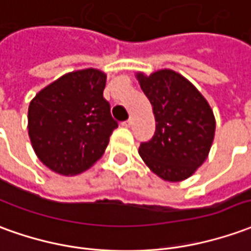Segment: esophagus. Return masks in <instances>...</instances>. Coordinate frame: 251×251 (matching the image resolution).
<instances>
[{
  "instance_id": "1",
  "label": "esophagus",
  "mask_w": 251,
  "mask_h": 251,
  "mask_svg": "<svg viewBox=\"0 0 251 251\" xmlns=\"http://www.w3.org/2000/svg\"><path fill=\"white\" fill-rule=\"evenodd\" d=\"M130 125H131V120H130V118L122 122V126H125V127H129V126H130Z\"/></svg>"
}]
</instances>
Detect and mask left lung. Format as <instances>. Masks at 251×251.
<instances>
[{"label":"left lung","instance_id":"left-lung-1","mask_svg":"<svg viewBox=\"0 0 251 251\" xmlns=\"http://www.w3.org/2000/svg\"><path fill=\"white\" fill-rule=\"evenodd\" d=\"M155 114V133L138 153L157 176L179 182L205 162L215 137V117L205 98L174 71L137 75Z\"/></svg>","mask_w":251,"mask_h":251}]
</instances>
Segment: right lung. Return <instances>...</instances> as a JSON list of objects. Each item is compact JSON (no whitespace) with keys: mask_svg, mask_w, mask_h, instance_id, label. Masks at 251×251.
Wrapping results in <instances>:
<instances>
[{"mask_svg":"<svg viewBox=\"0 0 251 251\" xmlns=\"http://www.w3.org/2000/svg\"><path fill=\"white\" fill-rule=\"evenodd\" d=\"M106 75L98 69L68 73L43 88L28 107V134L45 166L76 175L100 159L118 122L103 98Z\"/></svg>","mask_w":251,"mask_h":251,"instance_id":"1","label":"right lung"}]
</instances>
